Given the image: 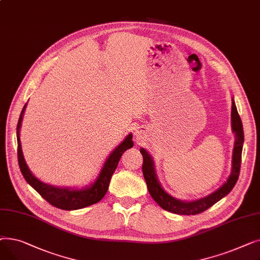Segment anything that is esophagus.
I'll use <instances>...</instances> for the list:
<instances>
[{"instance_id":"obj_1","label":"esophagus","mask_w":260,"mask_h":260,"mask_svg":"<svg viewBox=\"0 0 260 260\" xmlns=\"http://www.w3.org/2000/svg\"><path fill=\"white\" fill-rule=\"evenodd\" d=\"M135 136H136V139L138 141L142 140L145 137V129H143L142 126H139L135 129Z\"/></svg>"}]
</instances>
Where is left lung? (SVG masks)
I'll use <instances>...</instances> for the list:
<instances>
[{
    "label": "left lung",
    "mask_w": 260,
    "mask_h": 260,
    "mask_svg": "<svg viewBox=\"0 0 260 260\" xmlns=\"http://www.w3.org/2000/svg\"><path fill=\"white\" fill-rule=\"evenodd\" d=\"M231 123H232V131H233L235 135L233 154H232L231 173L228 177L226 181L219 188H217L215 192L209 194L208 196L199 198V199L186 201V200L175 198L172 195H170L167 190H165V188L162 187L158 179L153 157L145 148L143 147L140 148V153L142 154V157H143L142 172L147 184L148 192L153 197V199L163 210L169 211L174 214H178V215H196L211 208L213 204H215L216 202L225 197L231 190L233 189L239 177L241 153H242V146L244 141L242 122L238 115L234 98H232Z\"/></svg>",
    "instance_id": "8db88e82"
}]
</instances>
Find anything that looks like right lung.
<instances>
[{"label":"right lung","instance_id":"add662e5","mask_svg":"<svg viewBox=\"0 0 260 260\" xmlns=\"http://www.w3.org/2000/svg\"><path fill=\"white\" fill-rule=\"evenodd\" d=\"M27 103L24 105L17 126V140H18V159H19V166L24 176L25 180L29 185H31L37 192L42 196L47 202H49L51 206L66 210V211H74L80 210L86 207L91 206L99 202L106 194L109 181H111L112 176L116 171L118 163L120 161L121 156L123 155L126 149L134 146L133 142V135L128 134L125 139L123 140L117 147H115L114 151L108 155L105 162L97 176L89 185L80 187H64V186H54L48 183H45L38 179L37 177L31 173L28 166L25 161L23 151H22V144L20 139V131L23 121L24 112L26 109Z\"/></svg>","mask_w":260,"mask_h":260}]
</instances>
